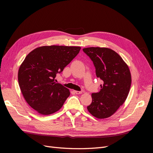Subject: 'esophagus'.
Masks as SVG:
<instances>
[{"instance_id":"esophagus-1","label":"esophagus","mask_w":153,"mask_h":153,"mask_svg":"<svg viewBox=\"0 0 153 153\" xmlns=\"http://www.w3.org/2000/svg\"><path fill=\"white\" fill-rule=\"evenodd\" d=\"M75 92V93L76 94H80L82 93V91H74Z\"/></svg>"}]
</instances>
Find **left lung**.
Listing matches in <instances>:
<instances>
[{"instance_id": "8db88e82", "label": "left lung", "mask_w": 153, "mask_h": 153, "mask_svg": "<svg viewBox=\"0 0 153 153\" xmlns=\"http://www.w3.org/2000/svg\"><path fill=\"white\" fill-rule=\"evenodd\" d=\"M93 62L96 75L103 80L98 92L92 93L89 112L96 118L105 119L113 115L126 100L131 84V73L122 57L108 48H83Z\"/></svg>"}]
</instances>
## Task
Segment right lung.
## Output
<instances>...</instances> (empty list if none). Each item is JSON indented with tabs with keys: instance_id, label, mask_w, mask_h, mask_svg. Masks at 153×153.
Here are the masks:
<instances>
[{
	"instance_id": "right-lung-1",
	"label": "right lung",
	"mask_w": 153,
	"mask_h": 153,
	"mask_svg": "<svg viewBox=\"0 0 153 153\" xmlns=\"http://www.w3.org/2000/svg\"><path fill=\"white\" fill-rule=\"evenodd\" d=\"M80 47L44 46L27 55L18 70V79L27 103L42 115H50L61 108L70 92L55 83L57 73L79 53Z\"/></svg>"
}]
</instances>
